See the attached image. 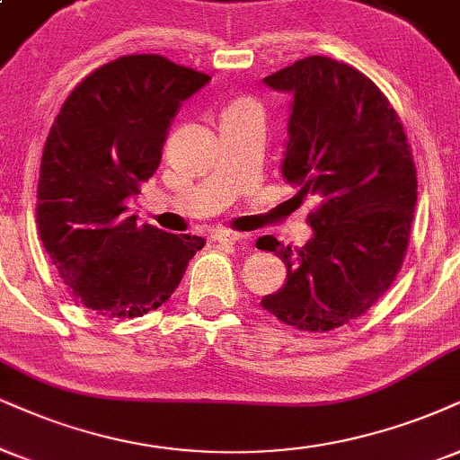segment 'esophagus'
Listing matches in <instances>:
<instances>
[{"label":"esophagus","mask_w":460,"mask_h":460,"mask_svg":"<svg viewBox=\"0 0 460 460\" xmlns=\"http://www.w3.org/2000/svg\"><path fill=\"white\" fill-rule=\"evenodd\" d=\"M213 239L217 241L219 245H236V243L241 241V234L234 230H217Z\"/></svg>","instance_id":"1"}]
</instances>
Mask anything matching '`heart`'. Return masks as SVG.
Here are the masks:
<instances>
[{
  "instance_id": "obj_1",
  "label": "heart",
  "mask_w": 460,
  "mask_h": 460,
  "mask_svg": "<svg viewBox=\"0 0 460 460\" xmlns=\"http://www.w3.org/2000/svg\"><path fill=\"white\" fill-rule=\"evenodd\" d=\"M245 104H252V100H245V98H243V100L232 102V104H230L228 109H226V111H230V109H239V106H245Z\"/></svg>"
}]
</instances>
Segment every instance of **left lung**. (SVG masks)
<instances>
[{
    "label": "left lung",
    "instance_id": "left-lung-1",
    "mask_svg": "<svg viewBox=\"0 0 460 460\" xmlns=\"http://www.w3.org/2000/svg\"><path fill=\"white\" fill-rule=\"evenodd\" d=\"M294 95L283 177L298 196L320 198L303 247L275 236L286 286L262 298L283 324L328 332L365 315L403 264L418 181L407 134L390 100L360 70L311 55L264 78Z\"/></svg>",
    "mask_w": 460,
    "mask_h": 460
}]
</instances>
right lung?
Wrapping results in <instances>:
<instances>
[{"mask_svg": "<svg viewBox=\"0 0 460 460\" xmlns=\"http://www.w3.org/2000/svg\"><path fill=\"white\" fill-rule=\"evenodd\" d=\"M211 81L162 55H126L84 76L50 126L36 224L57 273L102 317H140L172 296L202 236L138 224L128 198L162 162L181 102Z\"/></svg>", "mask_w": 460, "mask_h": 460, "instance_id": "add662e5", "label": "right lung"}]
</instances>
